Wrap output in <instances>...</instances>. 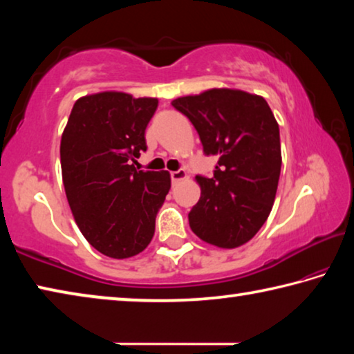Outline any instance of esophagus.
Returning <instances> with one entry per match:
<instances>
[{
	"label": "esophagus",
	"mask_w": 354,
	"mask_h": 354,
	"mask_svg": "<svg viewBox=\"0 0 354 354\" xmlns=\"http://www.w3.org/2000/svg\"><path fill=\"white\" fill-rule=\"evenodd\" d=\"M170 176H171V181H173V184H176V183H179V181H183V179H185V176H187V173H185V170H176V171H171L170 173Z\"/></svg>",
	"instance_id": "esophagus-1"
}]
</instances>
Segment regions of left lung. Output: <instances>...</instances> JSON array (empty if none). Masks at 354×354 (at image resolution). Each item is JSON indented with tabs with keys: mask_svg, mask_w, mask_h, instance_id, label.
I'll return each instance as SVG.
<instances>
[{
	"mask_svg": "<svg viewBox=\"0 0 354 354\" xmlns=\"http://www.w3.org/2000/svg\"><path fill=\"white\" fill-rule=\"evenodd\" d=\"M217 156L214 176H196L201 196L189 225L201 241L237 248L270 215L281 173L279 127L267 101L236 88H211L171 101Z\"/></svg>",
	"mask_w": 354,
	"mask_h": 354,
	"instance_id": "obj_1",
	"label": "left lung"
}]
</instances>
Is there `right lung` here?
Masks as SVG:
<instances>
[{"instance_id":"obj_1","label":"right lung","mask_w":354,"mask_h":354,"mask_svg":"<svg viewBox=\"0 0 354 354\" xmlns=\"http://www.w3.org/2000/svg\"><path fill=\"white\" fill-rule=\"evenodd\" d=\"M156 109L158 98L86 95L62 133V181L76 225L95 250L113 259L148 247L171 185L169 171L134 167L147 151L145 129Z\"/></svg>"}]
</instances>
